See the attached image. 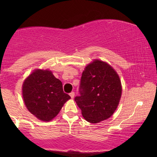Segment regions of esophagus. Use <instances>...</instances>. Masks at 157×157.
Masks as SVG:
<instances>
[{
    "label": "esophagus",
    "instance_id": "1",
    "mask_svg": "<svg viewBox=\"0 0 157 157\" xmlns=\"http://www.w3.org/2000/svg\"><path fill=\"white\" fill-rule=\"evenodd\" d=\"M70 96H71V98H74V96H75V94H74V92H71V93L70 94Z\"/></svg>",
    "mask_w": 157,
    "mask_h": 157
}]
</instances>
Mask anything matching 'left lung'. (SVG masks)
<instances>
[{"label": "left lung", "instance_id": "left-lung-1", "mask_svg": "<svg viewBox=\"0 0 157 157\" xmlns=\"http://www.w3.org/2000/svg\"><path fill=\"white\" fill-rule=\"evenodd\" d=\"M80 94L75 101L87 121L96 124L108 119L117 110L121 99L119 76L108 63L94 60L82 73Z\"/></svg>", "mask_w": 157, "mask_h": 157}]
</instances>
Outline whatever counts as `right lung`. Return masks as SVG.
<instances>
[{
    "label": "right lung",
    "mask_w": 157,
    "mask_h": 157,
    "mask_svg": "<svg viewBox=\"0 0 157 157\" xmlns=\"http://www.w3.org/2000/svg\"><path fill=\"white\" fill-rule=\"evenodd\" d=\"M23 99L29 112L43 121H50L71 98L63 91L61 81L49 69L36 68L22 85Z\"/></svg>",
    "instance_id": "add662e5"
}]
</instances>
